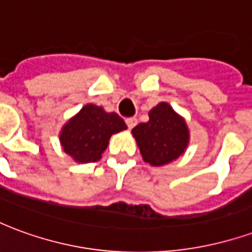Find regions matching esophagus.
Segmentation results:
<instances>
[{
  "label": "esophagus",
  "instance_id": "esophagus-1",
  "mask_svg": "<svg viewBox=\"0 0 252 252\" xmlns=\"http://www.w3.org/2000/svg\"><path fill=\"white\" fill-rule=\"evenodd\" d=\"M126 126H128L129 129H132V128L137 124V119L136 117H129V119H126Z\"/></svg>",
  "mask_w": 252,
  "mask_h": 252
}]
</instances>
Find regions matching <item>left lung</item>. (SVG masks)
Returning a JSON list of instances; mask_svg holds the SVG:
<instances>
[{"label":"left lung","mask_w":252,"mask_h":252,"mask_svg":"<svg viewBox=\"0 0 252 252\" xmlns=\"http://www.w3.org/2000/svg\"><path fill=\"white\" fill-rule=\"evenodd\" d=\"M150 120L132 129L143 159L153 166H163L184 154L189 131L182 117L166 102L157 105L150 113Z\"/></svg>","instance_id":"left-lung-1"}]
</instances>
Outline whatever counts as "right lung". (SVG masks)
<instances>
[{"label":"right lung","mask_w":252,"mask_h":252,"mask_svg":"<svg viewBox=\"0 0 252 252\" xmlns=\"http://www.w3.org/2000/svg\"><path fill=\"white\" fill-rule=\"evenodd\" d=\"M126 128L119 115L106 113L102 108L89 104L63 126L61 144L63 151L77 162L92 163L101 158L110 136Z\"/></svg>","instance_id":"right-lung-1"}]
</instances>
